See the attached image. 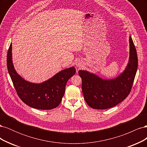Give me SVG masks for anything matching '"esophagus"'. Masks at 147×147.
I'll return each mask as SVG.
<instances>
[{"label": "esophagus", "mask_w": 147, "mask_h": 147, "mask_svg": "<svg viewBox=\"0 0 147 147\" xmlns=\"http://www.w3.org/2000/svg\"><path fill=\"white\" fill-rule=\"evenodd\" d=\"M77 66L78 67H80V64H77Z\"/></svg>", "instance_id": "esophagus-1"}]
</instances>
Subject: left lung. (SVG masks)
Returning a JSON list of instances; mask_svg holds the SVG:
<instances>
[{
  "label": "left lung",
  "mask_w": 147,
  "mask_h": 147,
  "mask_svg": "<svg viewBox=\"0 0 147 147\" xmlns=\"http://www.w3.org/2000/svg\"><path fill=\"white\" fill-rule=\"evenodd\" d=\"M129 46V63L124 72L117 78L104 80L88 71L79 70L84 98L91 108H112L125 99L130 93L138 67L136 49L131 36Z\"/></svg>",
  "instance_id": "left-lung-1"
}]
</instances>
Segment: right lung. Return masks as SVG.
<instances>
[{
	"instance_id": "1",
	"label": "right lung",
	"mask_w": 147,
	"mask_h": 147,
	"mask_svg": "<svg viewBox=\"0 0 147 147\" xmlns=\"http://www.w3.org/2000/svg\"><path fill=\"white\" fill-rule=\"evenodd\" d=\"M11 46V43L7 53V68L20 98L26 105L36 109L51 110L57 107L64 96L67 82L76 72L74 67L61 70L45 82L30 83L20 76L15 70Z\"/></svg>"
}]
</instances>
